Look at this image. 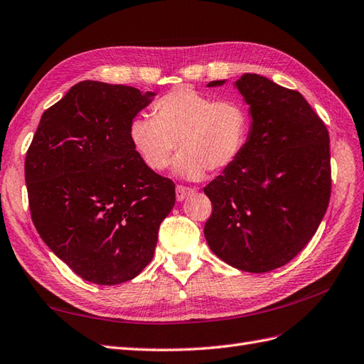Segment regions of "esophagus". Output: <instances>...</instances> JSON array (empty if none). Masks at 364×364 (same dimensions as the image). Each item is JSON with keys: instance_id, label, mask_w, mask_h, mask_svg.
Segmentation results:
<instances>
[{"instance_id": "obj_1", "label": "esophagus", "mask_w": 364, "mask_h": 364, "mask_svg": "<svg viewBox=\"0 0 364 364\" xmlns=\"http://www.w3.org/2000/svg\"><path fill=\"white\" fill-rule=\"evenodd\" d=\"M192 193H193L192 188H188V186H181V184L176 186V200L178 201H183L184 198H188V196Z\"/></svg>"}]
</instances>
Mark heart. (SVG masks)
Instances as JSON below:
<instances>
[{
    "mask_svg": "<svg viewBox=\"0 0 364 364\" xmlns=\"http://www.w3.org/2000/svg\"><path fill=\"white\" fill-rule=\"evenodd\" d=\"M152 117L136 116L128 129L134 151L154 172L171 166L200 178L207 169L221 172L241 157L250 136V114L236 99H213L192 88H175L152 103Z\"/></svg>",
    "mask_w": 364,
    "mask_h": 364,
    "instance_id": "b5f03b06",
    "label": "heart"
}]
</instances>
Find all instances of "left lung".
Here are the masks:
<instances>
[{
	"instance_id": "left-lung-1",
	"label": "left lung",
	"mask_w": 364,
	"mask_h": 364,
	"mask_svg": "<svg viewBox=\"0 0 364 364\" xmlns=\"http://www.w3.org/2000/svg\"><path fill=\"white\" fill-rule=\"evenodd\" d=\"M236 87L250 105L252 131L241 157L204 188L212 203L204 236L225 264L267 273L302 252L323 220L329 134L299 91L257 75Z\"/></svg>"
}]
</instances>
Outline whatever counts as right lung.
I'll return each mask as SVG.
<instances>
[{
	"label": "right lung",
	"instance_id": "1",
	"mask_svg": "<svg viewBox=\"0 0 364 364\" xmlns=\"http://www.w3.org/2000/svg\"><path fill=\"white\" fill-rule=\"evenodd\" d=\"M154 92L84 80L41 117L26 155L32 221L73 272L97 285L140 274L175 204V184L151 171L128 137Z\"/></svg>",
	"mask_w": 364,
	"mask_h": 364
}]
</instances>
